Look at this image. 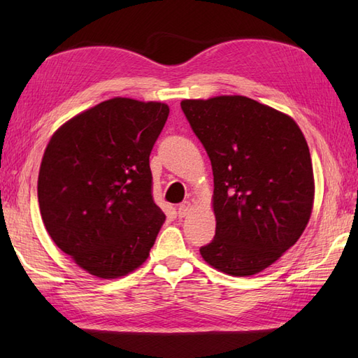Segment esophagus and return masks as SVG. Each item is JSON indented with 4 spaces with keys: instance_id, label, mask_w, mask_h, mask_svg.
Listing matches in <instances>:
<instances>
[{
    "instance_id": "obj_1",
    "label": "esophagus",
    "mask_w": 358,
    "mask_h": 358,
    "mask_svg": "<svg viewBox=\"0 0 358 358\" xmlns=\"http://www.w3.org/2000/svg\"><path fill=\"white\" fill-rule=\"evenodd\" d=\"M191 210H192V204L191 203H189V201L181 203L180 206H178V217L183 218V217L189 215V212H191Z\"/></svg>"
}]
</instances>
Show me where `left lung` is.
I'll use <instances>...</instances> for the list:
<instances>
[{
	"instance_id": "obj_1",
	"label": "left lung",
	"mask_w": 358,
	"mask_h": 358,
	"mask_svg": "<svg viewBox=\"0 0 358 358\" xmlns=\"http://www.w3.org/2000/svg\"><path fill=\"white\" fill-rule=\"evenodd\" d=\"M181 109L214 172L215 237L204 262L234 277L262 272L309 222L314 173L295 121L241 95L185 100Z\"/></svg>"
}]
</instances>
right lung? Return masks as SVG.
Listing matches in <instances>:
<instances>
[{
	"mask_svg": "<svg viewBox=\"0 0 358 358\" xmlns=\"http://www.w3.org/2000/svg\"><path fill=\"white\" fill-rule=\"evenodd\" d=\"M167 115L163 103L112 98L67 121L44 150L38 203L45 229L95 277L140 268L164 223L149 155Z\"/></svg>",
	"mask_w": 358,
	"mask_h": 358,
	"instance_id": "obj_1",
	"label": "right lung"
}]
</instances>
